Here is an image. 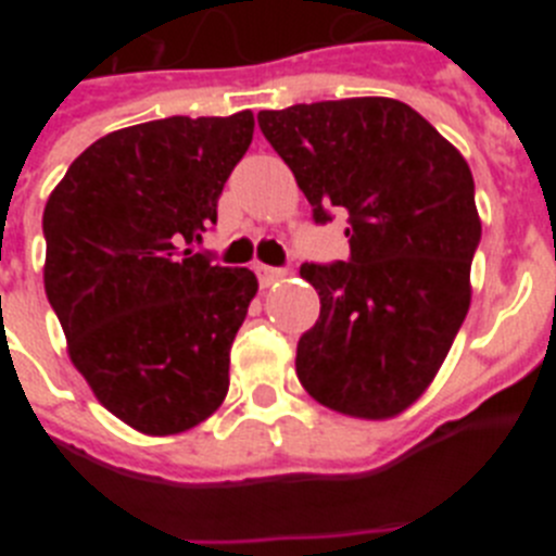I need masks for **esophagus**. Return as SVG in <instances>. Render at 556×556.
Instances as JSON below:
<instances>
[{"label": "esophagus", "mask_w": 556, "mask_h": 556, "mask_svg": "<svg viewBox=\"0 0 556 556\" xmlns=\"http://www.w3.org/2000/svg\"><path fill=\"white\" fill-rule=\"evenodd\" d=\"M255 273H258V281H262V287H269V283L281 281V278H287V269L281 267H267V264H258L255 267Z\"/></svg>", "instance_id": "obj_1"}]
</instances>
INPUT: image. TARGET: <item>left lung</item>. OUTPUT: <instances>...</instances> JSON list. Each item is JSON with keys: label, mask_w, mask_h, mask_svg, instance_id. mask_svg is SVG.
I'll list each match as a JSON object with an SVG mask.
<instances>
[{"label": "left lung", "mask_w": 556, "mask_h": 556, "mask_svg": "<svg viewBox=\"0 0 556 556\" xmlns=\"http://www.w3.org/2000/svg\"><path fill=\"white\" fill-rule=\"evenodd\" d=\"M258 127L314 223L348 211L351 258L301 267L320 320L298 342V378L342 415H401L434 381L470 308L481 219L468 161L390 97L262 111Z\"/></svg>", "instance_id": "left-lung-1"}]
</instances>
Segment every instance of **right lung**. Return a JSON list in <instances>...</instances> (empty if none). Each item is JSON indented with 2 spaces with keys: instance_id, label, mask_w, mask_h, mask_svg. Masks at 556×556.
Listing matches in <instances>:
<instances>
[{
  "instance_id": "1",
  "label": "right lung",
  "mask_w": 556,
  "mask_h": 556,
  "mask_svg": "<svg viewBox=\"0 0 556 556\" xmlns=\"http://www.w3.org/2000/svg\"><path fill=\"white\" fill-rule=\"evenodd\" d=\"M253 127L239 111L113 130L77 155L43 208V289L68 358L141 434L194 429L228 395L230 345L258 281L194 248Z\"/></svg>"
}]
</instances>
